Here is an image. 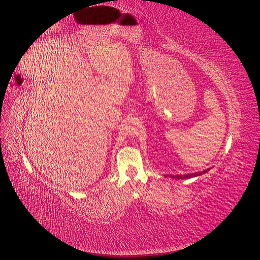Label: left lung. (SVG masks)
Here are the masks:
<instances>
[{
    "label": "left lung",
    "mask_w": 260,
    "mask_h": 260,
    "mask_svg": "<svg viewBox=\"0 0 260 260\" xmlns=\"http://www.w3.org/2000/svg\"><path fill=\"white\" fill-rule=\"evenodd\" d=\"M211 169V168H209V169H206V170H204V171H200V172H195V173H188V174H177V175H165L164 174V176L165 177H168V176H170L171 178H175V179H186V178H192V177H197V176H201V175H203V174H205V173H207L209 170Z\"/></svg>",
    "instance_id": "left-lung-1"
}]
</instances>
